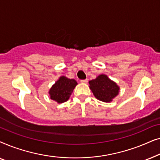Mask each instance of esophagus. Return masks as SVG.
I'll return each mask as SVG.
<instances>
[{
    "label": "esophagus",
    "instance_id": "1",
    "mask_svg": "<svg viewBox=\"0 0 160 160\" xmlns=\"http://www.w3.org/2000/svg\"><path fill=\"white\" fill-rule=\"evenodd\" d=\"M81 82L84 83V84H87L88 82V79H84V80H81Z\"/></svg>",
    "mask_w": 160,
    "mask_h": 160
}]
</instances>
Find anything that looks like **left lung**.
<instances>
[{
	"label": "left lung",
	"instance_id": "8db88e82",
	"mask_svg": "<svg viewBox=\"0 0 160 160\" xmlns=\"http://www.w3.org/2000/svg\"><path fill=\"white\" fill-rule=\"evenodd\" d=\"M89 88L98 100L104 102H110L119 95V87L110 79L106 74H100L95 79L89 82Z\"/></svg>",
	"mask_w": 160,
	"mask_h": 160
}]
</instances>
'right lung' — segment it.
I'll use <instances>...</instances> for the list:
<instances>
[{"mask_svg": "<svg viewBox=\"0 0 160 160\" xmlns=\"http://www.w3.org/2000/svg\"><path fill=\"white\" fill-rule=\"evenodd\" d=\"M78 83L75 79H71L62 76L52 85L49 91L50 99L58 103H62L68 100L74 88Z\"/></svg>", "mask_w": 160, "mask_h": 160, "instance_id": "1", "label": "right lung"}]
</instances>
